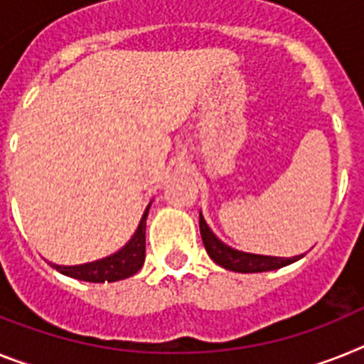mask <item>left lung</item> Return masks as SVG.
<instances>
[{
  "mask_svg": "<svg viewBox=\"0 0 364 364\" xmlns=\"http://www.w3.org/2000/svg\"><path fill=\"white\" fill-rule=\"evenodd\" d=\"M200 233L201 240L205 244V250L209 253V257L220 264V267L228 268L233 272H242V274H253V272H268L283 268L291 262L298 261L304 255H296V257H270V255H255V253H244L239 250L229 248L228 244H224L220 239H216V235L209 229L205 224L203 216L200 215Z\"/></svg>",
  "mask_w": 364,
  "mask_h": 364,
  "instance_id": "8db88e82",
  "label": "left lung"
}]
</instances>
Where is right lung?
Listing matches in <instances>:
<instances>
[{"mask_svg": "<svg viewBox=\"0 0 364 364\" xmlns=\"http://www.w3.org/2000/svg\"><path fill=\"white\" fill-rule=\"evenodd\" d=\"M149 209V207H148ZM148 209L140 220V225L133 239L125 244L120 252H116L111 257H105L102 261L88 262V264H79V267H59L53 264V268L70 276L73 279L92 281V283H111V281H120L125 277H131L133 274L142 268L146 257V218H148Z\"/></svg>", "mask_w": 364, "mask_h": 364, "instance_id": "obj_1", "label": "right lung"}]
</instances>
